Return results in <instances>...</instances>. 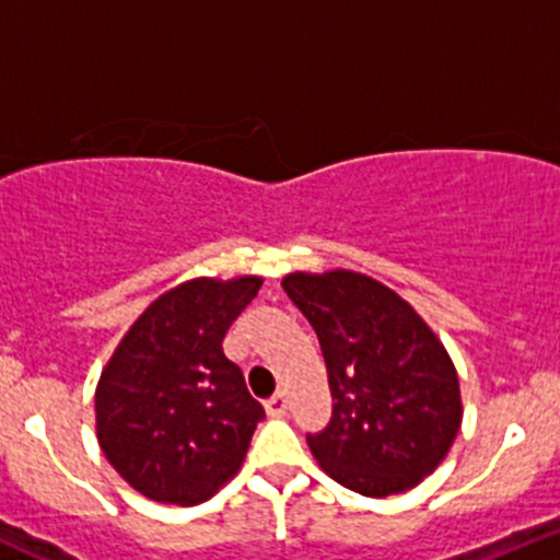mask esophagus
Returning a JSON list of instances; mask_svg holds the SVG:
<instances>
[{
    "label": "esophagus",
    "instance_id": "esophagus-1",
    "mask_svg": "<svg viewBox=\"0 0 560 560\" xmlns=\"http://www.w3.org/2000/svg\"><path fill=\"white\" fill-rule=\"evenodd\" d=\"M265 410H268V416L281 418L287 410H290V399H287V394H276L273 399L265 401Z\"/></svg>",
    "mask_w": 560,
    "mask_h": 560
}]
</instances>
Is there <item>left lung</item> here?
Returning <instances> with one entry per match:
<instances>
[{
    "mask_svg": "<svg viewBox=\"0 0 560 560\" xmlns=\"http://www.w3.org/2000/svg\"><path fill=\"white\" fill-rule=\"evenodd\" d=\"M281 287L312 323L328 369L334 416L308 435L319 468L366 498L421 485L463 427L457 366L435 330L355 270H295Z\"/></svg>",
    "mask_w": 560,
    "mask_h": 560,
    "instance_id": "1",
    "label": "left lung"
}]
</instances>
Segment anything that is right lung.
Returning a JSON list of instances; mask_svg holds the SVG:
<instances>
[{"label":"right lung","mask_w":560,"mask_h":560,"mask_svg":"<svg viewBox=\"0 0 560 560\" xmlns=\"http://www.w3.org/2000/svg\"><path fill=\"white\" fill-rule=\"evenodd\" d=\"M259 287V276L183 281L114 347L95 388V432L139 495L197 506L241 470L265 410L221 341Z\"/></svg>","instance_id":"add662e5"}]
</instances>
